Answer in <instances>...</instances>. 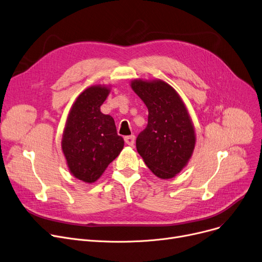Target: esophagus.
<instances>
[{
  "label": "esophagus",
  "instance_id": "esophagus-1",
  "mask_svg": "<svg viewBox=\"0 0 262 262\" xmlns=\"http://www.w3.org/2000/svg\"><path fill=\"white\" fill-rule=\"evenodd\" d=\"M125 142H126L127 145L133 146V145H134V142H135V136H134V135L126 136V137H125Z\"/></svg>",
  "mask_w": 262,
  "mask_h": 262
}]
</instances>
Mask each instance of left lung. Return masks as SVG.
<instances>
[{
    "label": "left lung",
    "mask_w": 262,
    "mask_h": 262,
    "mask_svg": "<svg viewBox=\"0 0 262 262\" xmlns=\"http://www.w3.org/2000/svg\"><path fill=\"white\" fill-rule=\"evenodd\" d=\"M131 86L148 107L147 127L136 149L150 170L171 179L186 166L195 144L194 129L176 90L162 80H133Z\"/></svg>",
    "instance_id": "8db88e82"
}]
</instances>
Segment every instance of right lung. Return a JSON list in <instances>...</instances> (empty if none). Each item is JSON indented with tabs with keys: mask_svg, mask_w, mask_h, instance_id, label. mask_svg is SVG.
<instances>
[{
	"mask_svg": "<svg viewBox=\"0 0 262 262\" xmlns=\"http://www.w3.org/2000/svg\"><path fill=\"white\" fill-rule=\"evenodd\" d=\"M110 90L91 86L78 96L69 114L62 151L70 171L85 183H94L124 148L112 116L100 112Z\"/></svg>",
	"mask_w": 262,
	"mask_h": 262,
	"instance_id": "obj_1",
	"label": "right lung"
}]
</instances>
